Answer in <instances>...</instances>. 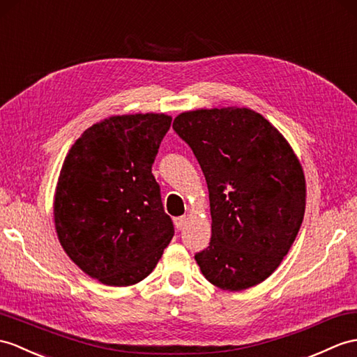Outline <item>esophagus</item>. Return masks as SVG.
Wrapping results in <instances>:
<instances>
[{
    "label": "esophagus",
    "mask_w": 357,
    "mask_h": 357,
    "mask_svg": "<svg viewBox=\"0 0 357 357\" xmlns=\"http://www.w3.org/2000/svg\"><path fill=\"white\" fill-rule=\"evenodd\" d=\"M187 225V218L185 216H179V218H175V227L178 229H182Z\"/></svg>",
    "instance_id": "34e87169"
}]
</instances>
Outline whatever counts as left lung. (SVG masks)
Returning a JSON list of instances; mask_svg holds the SVG:
<instances>
[{"label":"left lung","instance_id":"8db88e82","mask_svg":"<svg viewBox=\"0 0 357 357\" xmlns=\"http://www.w3.org/2000/svg\"><path fill=\"white\" fill-rule=\"evenodd\" d=\"M173 130L192 149L210 193L211 240L195 259L225 291L266 280L291 250L305 208V181L291 146L246 107L178 115Z\"/></svg>","mask_w":357,"mask_h":357}]
</instances>
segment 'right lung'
Masks as SVG:
<instances>
[{"label":"right lung","mask_w":357,"mask_h":357,"mask_svg":"<svg viewBox=\"0 0 357 357\" xmlns=\"http://www.w3.org/2000/svg\"><path fill=\"white\" fill-rule=\"evenodd\" d=\"M172 119L117 115L93 124L63 161L54 196L59 242L103 284L146 278L175 234L152 164Z\"/></svg>","instance_id":"obj_1"}]
</instances>
